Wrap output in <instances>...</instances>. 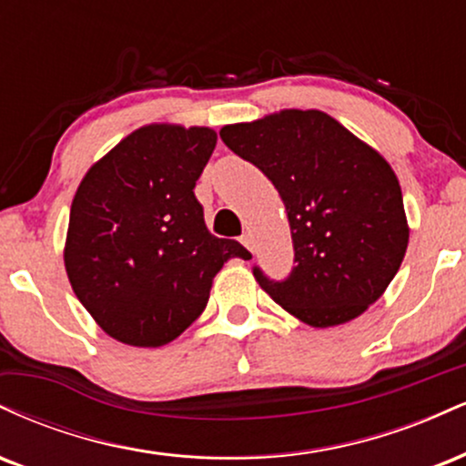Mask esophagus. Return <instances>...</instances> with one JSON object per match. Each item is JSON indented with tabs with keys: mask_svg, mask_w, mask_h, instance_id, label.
Returning <instances> with one entry per match:
<instances>
[{
	"mask_svg": "<svg viewBox=\"0 0 466 466\" xmlns=\"http://www.w3.org/2000/svg\"><path fill=\"white\" fill-rule=\"evenodd\" d=\"M240 243H243L248 249L254 248V240H251V234H249V232H245L243 237H240Z\"/></svg>",
	"mask_w": 466,
	"mask_h": 466,
	"instance_id": "obj_1",
	"label": "esophagus"
}]
</instances>
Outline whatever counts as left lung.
Returning a JSON list of instances; mask_svg holds the SVG:
<instances>
[{"mask_svg":"<svg viewBox=\"0 0 466 466\" xmlns=\"http://www.w3.org/2000/svg\"><path fill=\"white\" fill-rule=\"evenodd\" d=\"M221 140L276 186L296 267L258 285L315 329L346 324L383 296L408 249L410 228L392 166L318 109H285L221 129Z\"/></svg>","mask_w":466,"mask_h":466,"instance_id":"obj_1","label":"left lung"}]
</instances>
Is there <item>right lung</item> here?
I'll list each match as a JSON object with an SVG mask.
<instances>
[{
	"instance_id": "add662e5",
	"label": "right lung",
	"mask_w": 466,
	"mask_h": 466,
	"mask_svg": "<svg viewBox=\"0 0 466 466\" xmlns=\"http://www.w3.org/2000/svg\"><path fill=\"white\" fill-rule=\"evenodd\" d=\"M217 147L208 127L147 125L87 170L63 258L74 293L114 339L157 349L206 309L238 240L208 232L195 184Z\"/></svg>"
}]
</instances>
